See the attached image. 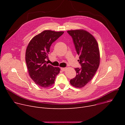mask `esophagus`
I'll use <instances>...</instances> for the list:
<instances>
[{
	"label": "esophagus",
	"instance_id": "obj_1",
	"mask_svg": "<svg viewBox=\"0 0 125 125\" xmlns=\"http://www.w3.org/2000/svg\"><path fill=\"white\" fill-rule=\"evenodd\" d=\"M67 69V68H61V70L63 71H65Z\"/></svg>",
	"mask_w": 125,
	"mask_h": 125
}]
</instances>
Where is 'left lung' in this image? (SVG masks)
I'll use <instances>...</instances> for the list:
<instances>
[{"label":"left lung","mask_w":125,"mask_h":125,"mask_svg":"<svg viewBox=\"0 0 125 125\" xmlns=\"http://www.w3.org/2000/svg\"><path fill=\"white\" fill-rule=\"evenodd\" d=\"M71 36L81 68H76L77 75L70 80L73 86L81 88L90 82L94 76L100 63L98 43L90 33L83 30L68 31Z\"/></svg>","instance_id":"8db88e82"}]
</instances>
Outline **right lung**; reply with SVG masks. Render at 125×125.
Segmentation results:
<instances>
[{
    "instance_id": "right-lung-1",
    "label": "right lung",
    "mask_w": 125,
    "mask_h": 125,
    "mask_svg": "<svg viewBox=\"0 0 125 125\" xmlns=\"http://www.w3.org/2000/svg\"><path fill=\"white\" fill-rule=\"evenodd\" d=\"M63 31H44L30 42L26 52V62L31 79L38 85L48 87L54 84L60 69L48 65L46 59L50 46L63 34Z\"/></svg>"
}]
</instances>
